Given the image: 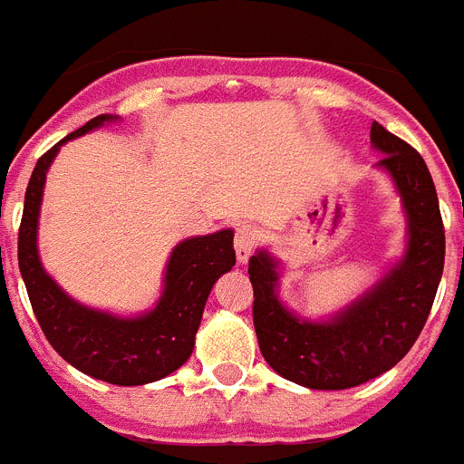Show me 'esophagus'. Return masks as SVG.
<instances>
[{
	"mask_svg": "<svg viewBox=\"0 0 464 464\" xmlns=\"http://www.w3.org/2000/svg\"><path fill=\"white\" fill-rule=\"evenodd\" d=\"M256 239H254V229L242 225V227H237L235 235V251H237V261L246 263L249 261V256L254 254Z\"/></svg>",
	"mask_w": 464,
	"mask_h": 464,
	"instance_id": "34e87169",
	"label": "esophagus"
}]
</instances>
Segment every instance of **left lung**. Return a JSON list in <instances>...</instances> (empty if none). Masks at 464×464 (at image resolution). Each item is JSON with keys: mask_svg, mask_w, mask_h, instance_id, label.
<instances>
[{"mask_svg": "<svg viewBox=\"0 0 464 464\" xmlns=\"http://www.w3.org/2000/svg\"><path fill=\"white\" fill-rule=\"evenodd\" d=\"M376 168L391 177L405 213V251L357 299L325 318H304L280 299L283 266L268 249L249 258L254 328L273 372L314 391H344L398 364L424 328L439 290L446 235L421 155L372 124Z\"/></svg>", "mask_w": 464, "mask_h": 464, "instance_id": "8db88e82", "label": "left lung"}]
</instances>
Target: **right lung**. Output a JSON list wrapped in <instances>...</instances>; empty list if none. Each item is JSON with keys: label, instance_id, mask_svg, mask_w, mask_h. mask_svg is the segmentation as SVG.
<instances>
[{"label": "right lung", "instance_id": "1", "mask_svg": "<svg viewBox=\"0 0 464 464\" xmlns=\"http://www.w3.org/2000/svg\"><path fill=\"white\" fill-rule=\"evenodd\" d=\"M120 121L114 114H100L50 148L35 165L25 188L24 218L18 229V268L33 311L50 344L79 372L114 385H143L177 372L194 352L196 331L215 280L235 266V232L188 237L169 254L162 276V292L153 309L136 316L81 304L59 287L44 270L38 251L40 206L47 169L59 148L92 131Z\"/></svg>", "mask_w": 464, "mask_h": 464}]
</instances>
